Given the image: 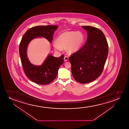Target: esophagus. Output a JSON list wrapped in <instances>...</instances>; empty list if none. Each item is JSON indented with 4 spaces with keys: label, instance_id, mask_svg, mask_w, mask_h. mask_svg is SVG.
I'll list each match as a JSON object with an SVG mask.
<instances>
[{
    "label": "esophagus",
    "instance_id": "esophagus-1",
    "mask_svg": "<svg viewBox=\"0 0 129 129\" xmlns=\"http://www.w3.org/2000/svg\"><path fill=\"white\" fill-rule=\"evenodd\" d=\"M64 59L65 61H67L69 60V57L65 56L64 57Z\"/></svg>",
    "mask_w": 129,
    "mask_h": 129
}]
</instances>
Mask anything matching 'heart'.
<instances>
[{
    "label": "heart",
    "instance_id": "b5f03b06",
    "mask_svg": "<svg viewBox=\"0 0 129 129\" xmlns=\"http://www.w3.org/2000/svg\"><path fill=\"white\" fill-rule=\"evenodd\" d=\"M84 41V36L81 32L67 31L58 36V41H54L53 46L59 51L62 50V47H67L68 52L73 53L79 50Z\"/></svg>",
    "mask_w": 129,
    "mask_h": 129
}]
</instances>
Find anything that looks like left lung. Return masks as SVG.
<instances>
[{
    "label": "left lung",
    "instance_id": "1",
    "mask_svg": "<svg viewBox=\"0 0 129 129\" xmlns=\"http://www.w3.org/2000/svg\"><path fill=\"white\" fill-rule=\"evenodd\" d=\"M88 34L82 48L69 57L73 77L79 83L95 80L102 73L108 53V45L104 34L99 28L82 26Z\"/></svg>",
    "mask_w": 129,
    "mask_h": 129
}]
</instances>
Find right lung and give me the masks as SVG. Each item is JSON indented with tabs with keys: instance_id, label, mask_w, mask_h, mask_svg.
Returning a JSON list of instances; mask_svg holds the SVG:
<instances>
[{
	"instance_id": "1",
	"label": "right lung",
	"mask_w": 129,
	"mask_h": 129,
	"mask_svg": "<svg viewBox=\"0 0 129 129\" xmlns=\"http://www.w3.org/2000/svg\"><path fill=\"white\" fill-rule=\"evenodd\" d=\"M58 28L57 25H48L29 28L24 34L20 44V57L25 74L30 80L38 84L47 85L55 79L59 68L63 63L64 55L56 58L50 54L41 65H34L27 58L28 45L32 40L37 37H44L52 42L53 34Z\"/></svg>"
}]
</instances>
